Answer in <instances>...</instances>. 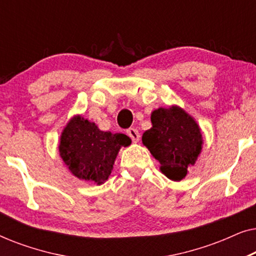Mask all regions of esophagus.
Segmentation results:
<instances>
[{
  "label": "esophagus",
  "mask_w": 256,
  "mask_h": 256,
  "mask_svg": "<svg viewBox=\"0 0 256 256\" xmlns=\"http://www.w3.org/2000/svg\"><path fill=\"white\" fill-rule=\"evenodd\" d=\"M127 135L132 138V142H138L140 141V132L136 128L127 129Z\"/></svg>",
  "instance_id": "esophagus-1"
}]
</instances>
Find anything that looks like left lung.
Instances as JSON below:
<instances>
[{"instance_id":"8db88e82","label":"left lung","mask_w":256,"mask_h":256,"mask_svg":"<svg viewBox=\"0 0 256 256\" xmlns=\"http://www.w3.org/2000/svg\"><path fill=\"white\" fill-rule=\"evenodd\" d=\"M152 127L142 142L160 164V171L171 180H182L194 166L202 148V135L194 118L183 108L160 107L152 113Z\"/></svg>"}]
</instances>
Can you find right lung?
<instances>
[{
    "label": "right lung",
    "mask_w": 256,
    "mask_h": 256,
    "mask_svg": "<svg viewBox=\"0 0 256 256\" xmlns=\"http://www.w3.org/2000/svg\"><path fill=\"white\" fill-rule=\"evenodd\" d=\"M130 143L127 135L102 132L94 122L76 115L62 130L58 148L73 176L100 185L110 177L121 146Z\"/></svg>",
    "instance_id": "1"
}]
</instances>
